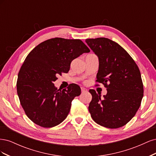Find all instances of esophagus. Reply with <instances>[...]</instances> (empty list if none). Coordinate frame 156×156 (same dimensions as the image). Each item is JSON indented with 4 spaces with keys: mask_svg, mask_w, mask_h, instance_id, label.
<instances>
[{
    "mask_svg": "<svg viewBox=\"0 0 156 156\" xmlns=\"http://www.w3.org/2000/svg\"><path fill=\"white\" fill-rule=\"evenodd\" d=\"M81 89V92H82V93L86 92H87V91H88V90H87V88H83V87H82Z\"/></svg>",
    "mask_w": 156,
    "mask_h": 156,
    "instance_id": "1",
    "label": "esophagus"
}]
</instances>
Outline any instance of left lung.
<instances>
[{"instance_id": "left-lung-1", "label": "left lung", "mask_w": 156, "mask_h": 156, "mask_svg": "<svg viewBox=\"0 0 156 156\" xmlns=\"http://www.w3.org/2000/svg\"><path fill=\"white\" fill-rule=\"evenodd\" d=\"M86 42L99 58L96 82L107 90L102 99L90 90L92 99L88 111L98 124L119 128L131 120L140 106L144 88L140 70L128 53L111 40L98 37Z\"/></svg>"}]
</instances>
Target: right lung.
Returning a JSON list of instances; mask_svg holds the SVG:
<instances>
[{
	"label": "right lung",
	"mask_w": 156,
	"mask_h": 156,
	"mask_svg": "<svg viewBox=\"0 0 156 156\" xmlns=\"http://www.w3.org/2000/svg\"><path fill=\"white\" fill-rule=\"evenodd\" d=\"M90 51L81 40L55 37L41 42L27 55L18 73L17 92L26 115L43 127L58 125L67 117L72 101L81 94L76 84L57 89V75L68 73L72 61Z\"/></svg>",
	"instance_id": "add662e5"
}]
</instances>
